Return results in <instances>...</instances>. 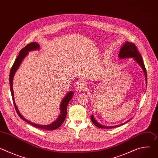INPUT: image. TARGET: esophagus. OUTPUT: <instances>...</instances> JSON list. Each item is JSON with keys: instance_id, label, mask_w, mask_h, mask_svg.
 Masks as SVG:
<instances>
[{"instance_id": "34e87169", "label": "esophagus", "mask_w": 158, "mask_h": 158, "mask_svg": "<svg viewBox=\"0 0 158 158\" xmlns=\"http://www.w3.org/2000/svg\"><path fill=\"white\" fill-rule=\"evenodd\" d=\"M86 89V85L84 82H80L77 85V90L79 92L84 91Z\"/></svg>"}]
</instances>
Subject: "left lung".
Listing matches in <instances>:
<instances>
[{"instance_id": "left-lung-1", "label": "left lung", "mask_w": 158, "mask_h": 158, "mask_svg": "<svg viewBox=\"0 0 158 158\" xmlns=\"http://www.w3.org/2000/svg\"><path fill=\"white\" fill-rule=\"evenodd\" d=\"M119 58L120 59H127V58H133V59L136 61L142 68L144 75H145V79H146V86H147V73H146V70L144 66V64L143 62V59L141 56V54H139V52H138L136 46H135L134 44L132 43V42H129L128 41H126L125 43L123 44L122 47L119 51ZM91 119L92 122L93 123V124L97 126L99 128H102V129H111V128H114V127H117L119 126H121L126 123H127V122H129L131 119H130L129 120L127 121L126 122L121 124H118V125H116V126H106L104 125H101L94 118V115H91Z\"/></svg>"}]
</instances>
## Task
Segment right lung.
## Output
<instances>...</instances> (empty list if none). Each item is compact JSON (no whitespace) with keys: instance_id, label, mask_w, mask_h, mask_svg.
Returning a JSON list of instances; mask_svg holds the SVG:
<instances>
[{"instance_id":"add662e5","label":"right lung","mask_w":158,"mask_h":158,"mask_svg":"<svg viewBox=\"0 0 158 158\" xmlns=\"http://www.w3.org/2000/svg\"><path fill=\"white\" fill-rule=\"evenodd\" d=\"M40 49V46L39 44L37 42H31L30 44H29L28 45L22 49L19 54V56H17V57L16 58L12 68L11 70L10 71V76H9V82H10V92H11V94H12V100L14 104V106L16 110V112L17 114L19 115V116L22 119H23L24 121H26V123H29V124L32 125V126L39 128V129H45V130H49V131H53L55 130L56 129H57L58 127H59L62 123H64L65 116L67 115V105H68L69 102L70 101V100H71L73 95H74V92L72 91H70L69 92L67 93L65 96H64V98L62 99L61 102L60 104V113L59 114V116H58V118L56 119V120L55 121H54L53 123L49 124H47V125H39V124H35L34 123H32L29 121H28L27 119H26L25 118H24L21 115V114L20 113V112L15 104V100H14V91H13V79H14V76L15 74V72L17 71V69H19V67L20 65V64L22 63V60H24V59L28 55L29 52H31L32 51H35V50H39Z\"/></svg>"}]
</instances>
